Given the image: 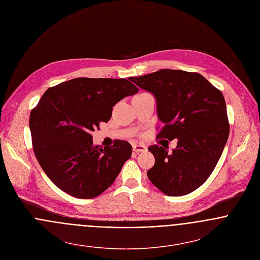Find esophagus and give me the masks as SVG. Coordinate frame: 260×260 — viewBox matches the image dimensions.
<instances>
[{
	"instance_id": "esophagus-1",
	"label": "esophagus",
	"mask_w": 260,
	"mask_h": 260,
	"mask_svg": "<svg viewBox=\"0 0 260 260\" xmlns=\"http://www.w3.org/2000/svg\"><path fill=\"white\" fill-rule=\"evenodd\" d=\"M133 150L135 152H145V151H147V147L145 145H141V144H134Z\"/></svg>"
}]
</instances>
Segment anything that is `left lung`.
<instances>
[{
    "mask_svg": "<svg viewBox=\"0 0 260 260\" xmlns=\"http://www.w3.org/2000/svg\"><path fill=\"white\" fill-rule=\"evenodd\" d=\"M157 100L158 118L164 123L157 138L178 140L171 153L157 144L149 180L168 196L186 195L202 185L214 170L229 135L226 104L220 90L202 75L162 69L130 77Z\"/></svg>",
    "mask_w": 260,
    "mask_h": 260,
    "instance_id": "left-lung-1",
    "label": "left lung"
}]
</instances>
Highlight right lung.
<instances>
[{"instance_id":"add662e5","label":"right lung","mask_w":260,"mask_h":260,"mask_svg":"<svg viewBox=\"0 0 260 260\" xmlns=\"http://www.w3.org/2000/svg\"><path fill=\"white\" fill-rule=\"evenodd\" d=\"M130 80V78H128ZM138 88L127 79L75 78L49 88L30 114L32 145L51 181L81 199L94 198L113 184L132 146L93 144L91 132L111 118L113 106Z\"/></svg>"}]
</instances>
